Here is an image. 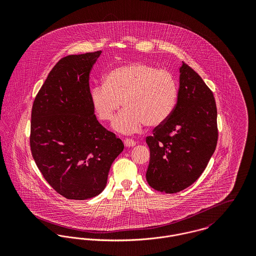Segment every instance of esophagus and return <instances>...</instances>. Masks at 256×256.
I'll use <instances>...</instances> for the list:
<instances>
[{"instance_id":"34e87169","label":"esophagus","mask_w":256,"mask_h":256,"mask_svg":"<svg viewBox=\"0 0 256 256\" xmlns=\"http://www.w3.org/2000/svg\"><path fill=\"white\" fill-rule=\"evenodd\" d=\"M124 145H125V146L130 148V146H136V142L132 139H125L124 140Z\"/></svg>"}]
</instances>
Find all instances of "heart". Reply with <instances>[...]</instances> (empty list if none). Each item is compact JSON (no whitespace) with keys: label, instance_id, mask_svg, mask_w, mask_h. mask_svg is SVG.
<instances>
[{"label":"heart","instance_id":"heart-1","mask_svg":"<svg viewBox=\"0 0 256 256\" xmlns=\"http://www.w3.org/2000/svg\"><path fill=\"white\" fill-rule=\"evenodd\" d=\"M178 96L174 76L143 62L118 66L106 74L104 84L90 90V102L98 117L113 122V129L123 134L141 131L145 125L162 124L174 110Z\"/></svg>","mask_w":256,"mask_h":256}]
</instances>
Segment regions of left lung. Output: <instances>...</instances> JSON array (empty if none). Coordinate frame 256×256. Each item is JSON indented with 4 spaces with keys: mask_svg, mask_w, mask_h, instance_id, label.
<instances>
[{
    "mask_svg": "<svg viewBox=\"0 0 256 256\" xmlns=\"http://www.w3.org/2000/svg\"><path fill=\"white\" fill-rule=\"evenodd\" d=\"M217 141V108L213 92L198 74L182 63L176 106L166 121L146 137L148 185L170 194L187 188L206 168Z\"/></svg>",
    "mask_w": 256,
    "mask_h": 256,
    "instance_id": "obj_1",
    "label": "left lung"
}]
</instances>
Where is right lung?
Returning a JSON list of instances; mask_svg holds the SVG:
<instances>
[{
	"instance_id": "right-lung-1",
	"label": "right lung",
	"mask_w": 256,
	"mask_h": 256,
	"mask_svg": "<svg viewBox=\"0 0 256 256\" xmlns=\"http://www.w3.org/2000/svg\"><path fill=\"white\" fill-rule=\"evenodd\" d=\"M102 51L69 55L51 70L32 111L30 148L40 172L67 199L92 198L106 188L124 145L96 119L90 73Z\"/></svg>"
}]
</instances>
